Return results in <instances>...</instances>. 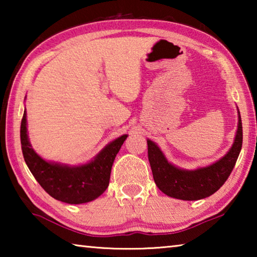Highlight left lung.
I'll list each match as a JSON object with an SVG mask.
<instances>
[{"instance_id":"left-lung-1","label":"left lung","mask_w":257,"mask_h":257,"mask_svg":"<svg viewBox=\"0 0 257 257\" xmlns=\"http://www.w3.org/2000/svg\"><path fill=\"white\" fill-rule=\"evenodd\" d=\"M242 145V124L239 113L238 129L233 145L222 159L194 171L181 170L170 164L152 141H147L149 161L156 186L168 196L197 201L211 196L219 190L232 172Z\"/></svg>"}]
</instances>
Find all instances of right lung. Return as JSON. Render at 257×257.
<instances>
[{"instance_id":"right-lung-1","label":"right lung","mask_w":257,"mask_h":257,"mask_svg":"<svg viewBox=\"0 0 257 257\" xmlns=\"http://www.w3.org/2000/svg\"><path fill=\"white\" fill-rule=\"evenodd\" d=\"M26 110L20 125V141L25 162L35 179L47 194L68 204H82L102 195L108 186L113 161L128 136L110 143L92 162L80 167L50 163L35 153L27 136Z\"/></svg>"}]
</instances>
